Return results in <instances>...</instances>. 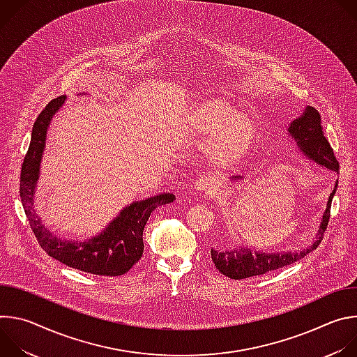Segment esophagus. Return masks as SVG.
I'll use <instances>...</instances> for the list:
<instances>
[{
	"mask_svg": "<svg viewBox=\"0 0 357 357\" xmlns=\"http://www.w3.org/2000/svg\"><path fill=\"white\" fill-rule=\"evenodd\" d=\"M213 183H215V179H213L212 176H209V175H200V176H197V179L195 181L193 188H195V190L202 192V190L211 189V188L213 186Z\"/></svg>",
	"mask_w": 357,
	"mask_h": 357,
	"instance_id": "1",
	"label": "esophagus"
}]
</instances>
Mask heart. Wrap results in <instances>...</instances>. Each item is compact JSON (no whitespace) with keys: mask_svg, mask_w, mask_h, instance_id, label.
Instances as JSON below:
<instances>
[{"mask_svg":"<svg viewBox=\"0 0 357 357\" xmlns=\"http://www.w3.org/2000/svg\"><path fill=\"white\" fill-rule=\"evenodd\" d=\"M197 127L203 134H216L212 155L218 162H231L240 158L251 142V126L218 105H211L199 114Z\"/></svg>","mask_w":357,"mask_h":357,"instance_id":"heart-1","label":"heart"}]
</instances>
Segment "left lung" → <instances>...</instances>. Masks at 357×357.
<instances>
[{
    "label": "left lung",
    "instance_id": "8db88e82",
    "mask_svg": "<svg viewBox=\"0 0 357 357\" xmlns=\"http://www.w3.org/2000/svg\"><path fill=\"white\" fill-rule=\"evenodd\" d=\"M288 134L295 142L298 148V155L301 154L303 158H307L310 162L325 167L331 171L339 172V162L336 161L333 151L324 137L321 127V116L314 107H308L305 110L302 117L295 119L289 127ZM243 176H231L230 181L241 179ZM337 182H335V188L329 195L326 209L322 213L321 223L318 231L311 243V245L303 247L296 251H277V252H266V251H252L245 245H234L233 248H213L211 250L212 261L216 268L226 277L231 280H243L254 275H263L266 273L287 267L294 264L295 261L303 259L308 252L315 250L322 241L324 233L326 230L332 199L336 193Z\"/></svg>",
    "mask_w": 357,
    "mask_h": 357
}]
</instances>
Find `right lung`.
Masks as SVG:
<instances>
[{
	"label": "right lung",
	"instance_id": "obj_1",
	"mask_svg": "<svg viewBox=\"0 0 357 357\" xmlns=\"http://www.w3.org/2000/svg\"><path fill=\"white\" fill-rule=\"evenodd\" d=\"M65 101L66 96L50 101L33 124L31 144L21 169L20 195L22 206L39 245L50 257L68 267L89 274L109 277L123 275L142 256V233L151 213L158 206L174 202L175 195L161 193L130 203L103 230L83 241L62 240L45 227L42 219L35 212L33 200L46 146L47 128Z\"/></svg>",
	"mask_w": 357,
	"mask_h": 357
}]
</instances>
